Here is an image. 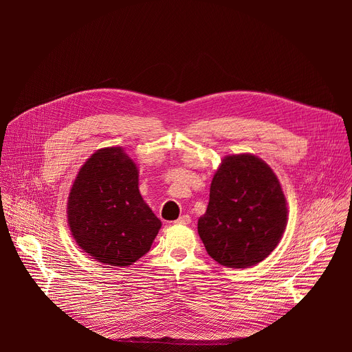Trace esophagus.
Segmentation results:
<instances>
[{
    "instance_id": "esophagus-1",
    "label": "esophagus",
    "mask_w": 352,
    "mask_h": 352,
    "mask_svg": "<svg viewBox=\"0 0 352 352\" xmlns=\"http://www.w3.org/2000/svg\"><path fill=\"white\" fill-rule=\"evenodd\" d=\"M175 223H178V224H189L190 223V216L189 214H182V216H179L178 217V220L175 221Z\"/></svg>"
}]
</instances>
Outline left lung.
Instances as JSON below:
<instances>
[{"label":"left lung","mask_w":352,"mask_h":352,"mask_svg":"<svg viewBox=\"0 0 352 352\" xmlns=\"http://www.w3.org/2000/svg\"><path fill=\"white\" fill-rule=\"evenodd\" d=\"M287 200L273 170L243 153L221 160L197 232L217 263L245 269L266 259L287 226Z\"/></svg>","instance_id":"8db88e82"}]
</instances>
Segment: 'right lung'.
Here are the masks:
<instances>
[{
    "instance_id": "right-lung-1",
    "label": "right lung",
    "mask_w": 352,
    "mask_h": 352,
    "mask_svg": "<svg viewBox=\"0 0 352 352\" xmlns=\"http://www.w3.org/2000/svg\"><path fill=\"white\" fill-rule=\"evenodd\" d=\"M138 167L122 147H104L79 170L68 197V226L87 255L131 266L148 252L162 221L139 192Z\"/></svg>"
}]
</instances>
